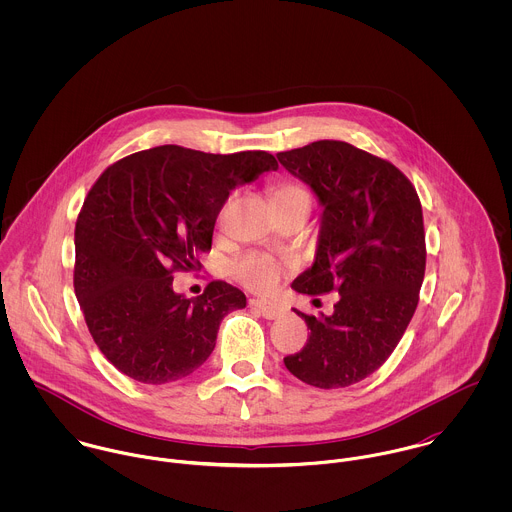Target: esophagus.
Segmentation results:
<instances>
[{
    "label": "esophagus",
    "mask_w": 512,
    "mask_h": 512,
    "mask_svg": "<svg viewBox=\"0 0 512 512\" xmlns=\"http://www.w3.org/2000/svg\"><path fill=\"white\" fill-rule=\"evenodd\" d=\"M250 307L256 309L262 317L266 319H276L282 315V309L274 303H268V301H262V299H250Z\"/></svg>",
    "instance_id": "34e87169"
}]
</instances>
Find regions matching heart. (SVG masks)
<instances>
[{"label":"heart","mask_w":512,"mask_h":512,"mask_svg":"<svg viewBox=\"0 0 512 512\" xmlns=\"http://www.w3.org/2000/svg\"><path fill=\"white\" fill-rule=\"evenodd\" d=\"M270 201L274 211L286 207H311V193L301 183H280L270 189ZM286 266L266 254H246L230 264L232 278L246 290L256 293L272 292L282 276Z\"/></svg>","instance_id":"b5f03b06"}]
</instances>
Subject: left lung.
Returning <instances> with one entry per match:
<instances>
[{
	"instance_id": "obj_1",
	"label": "left lung",
	"mask_w": 512,
	"mask_h": 512,
	"mask_svg": "<svg viewBox=\"0 0 512 512\" xmlns=\"http://www.w3.org/2000/svg\"><path fill=\"white\" fill-rule=\"evenodd\" d=\"M323 205L313 266L295 292H337L329 315L295 311L311 331L286 368L317 388H345L378 370L400 343L426 274L422 203L388 159L337 140L278 153Z\"/></svg>"
}]
</instances>
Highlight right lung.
I'll list each match as a JSON object with an SVG mask.
<instances>
[{
    "label": "right lung",
    "instance_id": "right-lung-1",
    "mask_svg": "<svg viewBox=\"0 0 512 512\" xmlns=\"http://www.w3.org/2000/svg\"><path fill=\"white\" fill-rule=\"evenodd\" d=\"M274 169L268 151L159 146L96 179L74 228V293L94 343L120 372L157 386L209 359L220 321L246 307V295L217 280L187 299L173 292V274L201 270L230 191Z\"/></svg>",
    "mask_w": 512,
    "mask_h": 512
}]
</instances>
